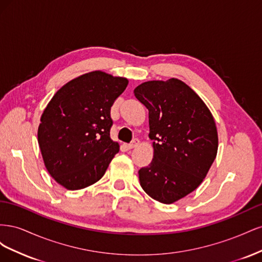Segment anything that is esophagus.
Wrapping results in <instances>:
<instances>
[{"instance_id": "esophagus-1", "label": "esophagus", "mask_w": 262, "mask_h": 262, "mask_svg": "<svg viewBox=\"0 0 262 262\" xmlns=\"http://www.w3.org/2000/svg\"><path fill=\"white\" fill-rule=\"evenodd\" d=\"M139 144H140L139 139H134V140L131 142V143L128 145V147H129V148H134V147H137Z\"/></svg>"}]
</instances>
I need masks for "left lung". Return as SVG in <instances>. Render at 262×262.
I'll use <instances>...</instances> for the list:
<instances>
[{
	"label": "left lung",
	"instance_id": "obj_1",
	"mask_svg": "<svg viewBox=\"0 0 262 262\" xmlns=\"http://www.w3.org/2000/svg\"><path fill=\"white\" fill-rule=\"evenodd\" d=\"M134 96L148 109V137L154 140L153 161L139 170L140 185L156 201L173 203L200 186L215 160V121L177 78L142 83Z\"/></svg>",
	"mask_w": 262,
	"mask_h": 262
}]
</instances>
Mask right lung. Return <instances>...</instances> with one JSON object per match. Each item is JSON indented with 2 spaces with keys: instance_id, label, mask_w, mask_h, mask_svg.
Here are the masks:
<instances>
[{
  "instance_id": "obj_1",
  "label": "right lung",
  "mask_w": 262,
  "mask_h": 262,
  "mask_svg": "<svg viewBox=\"0 0 262 262\" xmlns=\"http://www.w3.org/2000/svg\"><path fill=\"white\" fill-rule=\"evenodd\" d=\"M124 77L94 71L70 81L43 110L38 143L47 170L69 190L98 181L119 152L110 139V109L128 86Z\"/></svg>"
}]
</instances>
